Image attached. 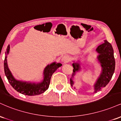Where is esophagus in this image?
Masks as SVG:
<instances>
[{"mask_svg": "<svg viewBox=\"0 0 121 121\" xmlns=\"http://www.w3.org/2000/svg\"><path fill=\"white\" fill-rule=\"evenodd\" d=\"M69 61H70V57H69V56L68 55H64V56H62V59H61V61L63 62H68Z\"/></svg>", "mask_w": 121, "mask_h": 121, "instance_id": "obj_1", "label": "esophagus"}]
</instances>
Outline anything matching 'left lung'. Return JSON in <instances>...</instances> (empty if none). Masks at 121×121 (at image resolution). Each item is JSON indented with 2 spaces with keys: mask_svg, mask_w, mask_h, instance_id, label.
<instances>
[{
  "mask_svg": "<svg viewBox=\"0 0 121 121\" xmlns=\"http://www.w3.org/2000/svg\"><path fill=\"white\" fill-rule=\"evenodd\" d=\"M103 44L99 45L95 49L98 53L97 60L101 67V72L96 82L94 84V93H96L100 91L102 88L105 87L109 82L110 80L113 76L115 70L114 57V51L110 43L107 40H105ZM73 67V74L71 78L70 79V85L72 86L74 85L73 78L77 72L81 70V61H73L72 64ZM76 89V88H75Z\"/></svg>",
  "mask_w": 121,
  "mask_h": 121,
  "instance_id": "left-lung-1",
  "label": "left lung"
}]
</instances>
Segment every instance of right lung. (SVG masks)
<instances>
[{
  "mask_svg": "<svg viewBox=\"0 0 121 121\" xmlns=\"http://www.w3.org/2000/svg\"><path fill=\"white\" fill-rule=\"evenodd\" d=\"M10 46L8 45L5 52V56L4 61V69L5 76L11 85L18 92L26 95H36L45 91L49 87L51 77L53 73L62 66L61 63L53 62L48 64L43 71V80L40 82H31L23 81L15 78L8 68L7 64V55L9 54Z\"/></svg>",
  "mask_w": 121,
  "mask_h": 121,
  "instance_id": "right-lung-1",
  "label": "right lung"
}]
</instances>
